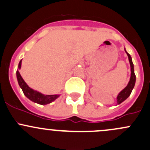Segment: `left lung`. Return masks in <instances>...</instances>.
<instances>
[{
  "label": "left lung",
  "instance_id": "8db88e82",
  "mask_svg": "<svg viewBox=\"0 0 150 150\" xmlns=\"http://www.w3.org/2000/svg\"><path fill=\"white\" fill-rule=\"evenodd\" d=\"M125 52H126L127 54L128 57H129V64H130V66H131V77H130V80H129V83H128L127 86L120 92L119 94L117 96V103L118 105L121 104V103H123L124 100H126V99L129 98L130 96L131 93H132L133 89H134V85H135V82H136V76L135 74H134V64H133L132 62V58L131 57V55L126 52V49L124 48Z\"/></svg>",
  "mask_w": 150,
  "mask_h": 150
}]
</instances>
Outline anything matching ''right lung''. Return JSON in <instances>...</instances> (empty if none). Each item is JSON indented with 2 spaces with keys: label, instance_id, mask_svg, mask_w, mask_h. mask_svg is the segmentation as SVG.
<instances>
[{
  "label": "right lung",
  "instance_id": "right-lung-1",
  "mask_svg": "<svg viewBox=\"0 0 150 150\" xmlns=\"http://www.w3.org/2000/svg\"><path fill=\"white\" fill-rule=\"evenodd\" d=\"M21 60L20 61L19 64L18 66V69L16 71V77H17L18 85H19L21 89H22L23 92H24V95L27 97V98L29 99L31 101L36 103L40 105H47L49 103H52L55 100H56L58 97L60 96L59 95H45L40 92H38L36 90H34L33 89L30 88L27 85V83L24 81L23 78L21 77L20 74L18 69H21Z\"/></svg>",
  "mask_w": 150,
  "mask_h": 150
}]
</instances>
